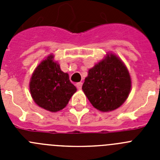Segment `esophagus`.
<instances>
[{
    "label": "esophagus",
    "instance_id": "esophagus-1",
    "mask_svg": "<svg viewBox=\"0 0 160 160\" xmlns=\"http://www.w3.org/2000/svg\"><path fill=\"white\" fill-rule=\"evenodd\" d=\"M82 87V82H78L76 84V87L78 88V90H81Z\"/></svg>",
    "mask_w": 160,
    "mask_h": 160
}]
</instances>
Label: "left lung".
<instances>
[{"mask_svg": "<svg viewBox=\"0 0 160 160\" xmlns=\"http://www.w3.org/2000/svg\"><path fill=\"white\" fill-rule=\"evenodd\" d=\"M82 89L94 108L110 112L121 107L129 96L131 75L120 58L108 52L88 70Z\"/></svg>", "mask_w": 160, "mask_h": 160, "instance_id": "left-lung-1", "label": "left lung"}]
</instances>
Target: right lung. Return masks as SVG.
Instances as JSON below:
<instances>
[{"label":"right lung","instance_id":"obj_1","mask_svg":"<svg viewBox=\"0 0 160 160\" xmlns=\"http://www.w3.org/2000/svg\"><path fill=\"white\" fill-rule=\"evenodd\" d=\"M53 59L54 55L49 54L35 68L29 90L38 107L57 112L66 107L77 88L70 82L69 74L62 71L60 65Z\"/></svg>","mask_w":160,"mask_h":160}]
</instances>
